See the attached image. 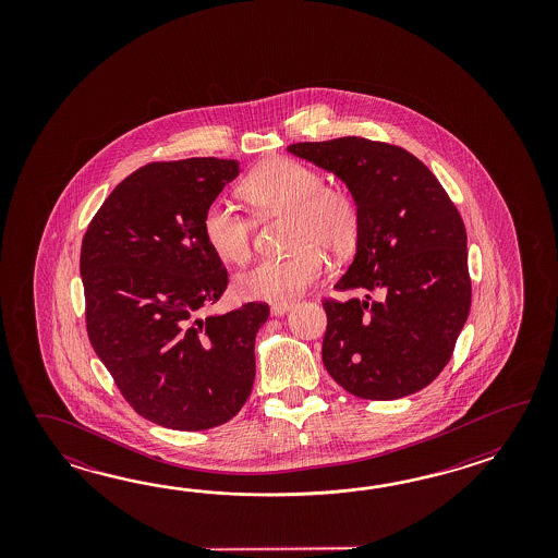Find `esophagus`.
<instances>
[{"mask_svg": "<svg viewBox=\"0 0 558 558\" xmlns=\"http://www.w3.org/2000/svg\"><path fill=\"white\" fill-rule=\"evenodd\" d=\"M291 311V303H275L274 307H271V315L274 317H283Z\"/></svg>", "mask_w": 558, "mask_h": 558, "instance_id": "obj_1", "label": "esophagus"}]
</instances>
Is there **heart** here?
<instances>
[{"label": "heart", "mask_w": 558, "mask_h": 558, "mask_svg": "<svg viewBox=\"0 0 558 558\" xmlns=\"http://www.w3.org/2000/svg\"><path fill=\"white\" fill-rule=\"evenodd\" d=\"M241 195L259 215H291L289 245L283 259H263L238 275L235 291L250 301L287 303L317 283L325 274V255H347L361 233V207L343 187H327L319 169L295 159H269L241 183ZM203 235L217 257L245 263L255 226L231 205L215 202L203 214Z\"/></svg>", "instance_id": "1"}]
</instances>
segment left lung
<instances>
[{
  "instance_id": "8db88e82",
  "label": "left lung",
  "mask_w": 558,
  "mask_h": 558,
  "mask_svg": "<svg viewBox=\"0 0 558 558\" xmlns=\"http://www.w3.org/2000/svg\"><path fill=\"white\" fill-rule=\"evenodd\" d=\"M287 151L337 175L361 207L355 257L335 289L383 295L323 303V365L359 399L425 389L449 363L471 308L457 207L430 169L397 145L339 137Z\"/></svg>"
}]
</instances>
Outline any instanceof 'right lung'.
<instances>
[{"mask_svg":"<svg viewBox=\"0 0 558 558\" xmlns=\"http://www.w3.org/2000/svg\"><path fill=\"white\" fill-rule=\"evenodd\" d=\"M239 161L149 163L107 197L82 243L87 335L143 418L205 430L238 415L255 380L265 303L202 317L226 293L227 271L203 235V214Z\"/></svg>","mask_w":558,"mask_h":558,"instance_id":"obj_1","label":"right lung"}]
</instances>
